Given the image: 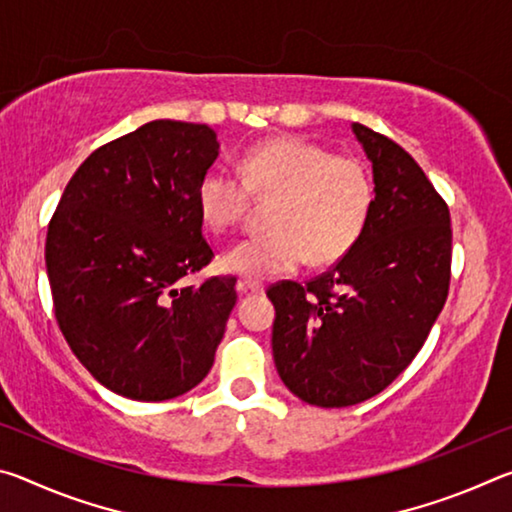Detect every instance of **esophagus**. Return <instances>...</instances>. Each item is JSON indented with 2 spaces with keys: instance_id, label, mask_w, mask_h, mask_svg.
Returning <instances> with one entry per match:
<instances>
[{
  "instance_id": "1",
  "label": "esophagus",
  "mask_w": 512,
  "mask_h": 512,
  "mask_svg": "<svg viewBox=\"0 0 512 512\" xmlns=\"http://www.w3.org/2000/svg\"><path fill=\"white\" fill-rule=\"evenodd\" d=\"M237 291L239 293H262L264 284L259 280H253V277H244V280L237 282Z\"/></svg>"
}]
</instances>
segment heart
<instances>
[{
	"label": "heart",
	"mask_w": 512,
	"mask_h": 512,
	"mask_svg": "<svg viewBox=\"0 0 512 512\" xmlns=\"http://www.w3.org/2000/svg\"><path fill=\"white\" fill-rule=\"evenodd\" d=\"M248 194L275 198L271 232L248 237L221 257L225 271L244 277L291 273L309 259L339 262L368 228L375 185L366 164L334 155L300 137H275L241 155L239 176L207 169L196 187V207L214 232L232 228L246 212Z\"/></svg>",
	"instance_id": "b5f03b06"
}]
</instances>
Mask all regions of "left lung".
I'll list each match as a JSON object with an SVG mask.
<instances>
[{
  "label": "left lung",
  "mask_w": 512,
  "mask_h": 512,
  "mask_svg": "<svg viewBox=\"0 0 512 512\" xmlns=\"http://www.w3.org/2000/svg\"><path fill=\"white\" fill-rule=\"evenodd\" d=\"M375 180L368 228L307 284L277 282L273 359L302 402L341 409L393 384L427 341L452 277L449 207L400 144L352 124Z\"/></svg>",
  "instance_id": "left-lung-1"
}]
</instances>
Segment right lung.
Here are the masks:
<instances>
[{
	"label": "right lung",
	"mask_w": 512,
	"mask_h": 512,
	"mask_svg": "<svg viewBox=\"0 0 512 512\" xmlns=\"http://www.w3.org/2000/svg\"><path fill=\"white\" fill-rule=\"evenodd\" d=\"M219 155L207 124L155 119L90 153L47 230L60 332L90 375L137 402L192 391L214 363L237 277L185 287L212 262L196 187Z\"/></svg>",
	"instance_id": "right-lung-1"
}]
</instances>
